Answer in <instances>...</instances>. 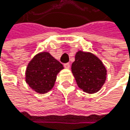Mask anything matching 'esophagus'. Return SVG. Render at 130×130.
Listing matches in <instances>:
<instances>
[{"label": "esophagus", "instance_id": "obj_1", "mask_svg": "<svg viewBox=\"0 0 130 130\" xmlns=\"http://www.w3.org/2000/svg\"><path fill=\"white\" fill-rule=\"evenodd\" d=\"M64 67L66 68V69H69L70 68V64H69V63L64 64Z\"/></svg>", "mask_w": 130, "mask_h": 130}]
</instances>
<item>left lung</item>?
<instances>
[{"mask_svg": "<svg viewBox=\"0 0 130 130\" xmlns=\"http://www.w3.org/2000/svg\"><path fill=\"white\" fill-rule=\"evenodd\" d=\"M72 72L78 87L88 93H97L105 83L107 70L93 54L79 51L72 64Z\"/></svg>", "mask_w": 130, "mask_h": 130, "instance_id": "8db88e82", "label": "left lung"}]
</instances>
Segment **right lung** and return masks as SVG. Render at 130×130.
I'll use <instances>...</instances> for the list:
<instances>
[{"label":"right lung","instance_id":"right-lung-1","mask_svg":"<svg viewBox=\"0 0 130 130\" xmlns=\"http://www.w3.org/2000/svg\"><path fill=\"white\" fill-rule=\"evenodd\" d=\"M62 64L48 52L36 54L29 62L26 71V82L34 91L46 93L54 86Z\"/></svg>","mask_w":130,"mask_h":130}]
</instances>
